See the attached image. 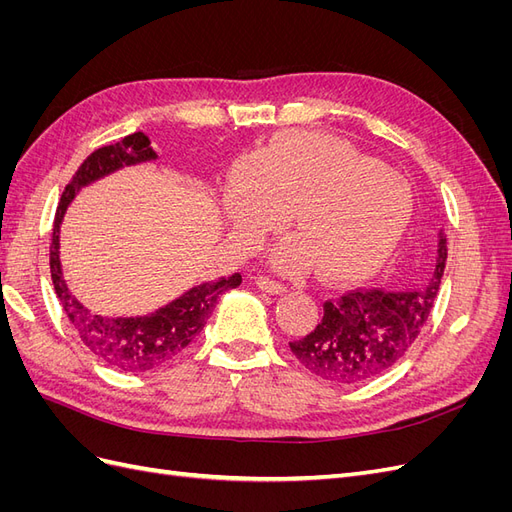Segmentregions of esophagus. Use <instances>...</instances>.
I'll return each mask as SVG.
<instances>
[{"label":"esophagus","instance_id":"1","mask_svg":"<svg viewBox=\"0 0 512 512\" xmlns=\"http://www.w3.org/2000/svg\"><path fill=\"white\" fill-rule=\"evenodd\" d=\"M256 286H258L260 290L271 292V294H284V292H288V286H286V284L277 282V280H273V277H267V275L256 277Z\"/></svg>","mask_w":512,"mask_h":512}]
</instances>
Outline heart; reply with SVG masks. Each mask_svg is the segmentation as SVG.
<instances>
[{"mask_svg": "<svg viewBox=\"0 0 512 512\" xmlns=\"http://www.w3.org/2000/svg\"><path fill=\"white\" fill-rule=\"evenodd\" d=\"M226 203L239 241L254 245L292 211L297 239L277 260L284 269L318 267L354 280L380 267L412 218L410 183L342 138L288 132L235 166Z\"/></svg>", "mask_w": 512, "mask_h": 512, "instance_id": "heart-1", "label": "heart"}]
</instances>
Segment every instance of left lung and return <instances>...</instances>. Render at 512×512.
Masks as SVG:
<instances>
[{
    "mask_svg": "<svg viewBox=\"0 0 512 512\" xmlns=\"http://www.w3.org/2000/svg\"><path fill=\"white\" fill-rule=\"evenodd\" d=\"M446 267L440 239L431 282L410 292L354 288L324 301V316L312 333L290 342L297 361L333 384H359L384 374L414 346L436 303Z\"/></svg>",
    "mask_w": 512,
    "mask_h": 512,
    "instance_id": "left-lung-1",
    "label": "left lung"
}]
</instances>
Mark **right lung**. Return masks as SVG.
Wrapping results in <instances>:
<instances>
[{
    "instance_id": "obj_1",
    "label": "right lung",
    "mask_w": 512,
    "mask_h": 512,
    "mask_svg": "<svg viewBox=\"0 0 512 512\" xmlns=\"http://www.w3.org/2000/svg\"><path fill=\"white\" fill-rule=\"evenodd\" d=\"M153 158H156V151H153L145 132H134L121 138L115 145L96 149L79 166L72 181L66 185L64 194H61L51 237V277L57 299L64 307L68 320L79 333L81 342L100 361L113 369L126 371V374H143V371H153L175 361L194 342L196 335L203 331L222 294L241 284V273L220 277L218 282H205L185 292L177 301L158 309L156 314L141 318H102L91 314L89 309L72 297L59 267V224L74 194L83 185L113 173L121 166Z\"/></svg>"
}]
</instances>
